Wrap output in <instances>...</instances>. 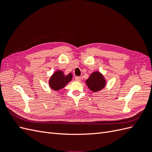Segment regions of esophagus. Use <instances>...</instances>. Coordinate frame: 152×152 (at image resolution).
Returning a JSON list of instances; mask_svg holds the SVG:
<instances>
[{
	"label": "esophagus",
	"instance_id": "1",
	"mask_svg": "<svg viewBox=\"0 0 152 152\" xmlns=\"http://www.w3.org/2000/svg\"><path fill=\"white\" fill-rule=\"evenodd\" d=\"M75 80L77 81V82H80V81L81 80V77L80 76H76L75 77Z\"/></svg>",
	"mask_w": 152,
	"mask_h": 152
}]
</instances>
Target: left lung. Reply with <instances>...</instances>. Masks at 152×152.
Segmentation results:
<instances>
[{
  "mask_svg": "<svg viewBox=\"0 0 152 152\" xmlns=\"http://www.w3.org/2000/svg\"><path fill=\"white\" fill-rule=\"evenodd\" d=\"M86 82L87 87L94 93L98 92L104 89L106 84V81L104 76L98 71L94 72L91 74L89 78L86 80Z\"/></svg>",
  "mask_w": 152,
  "mask_h": 152,
  "instance_id": "obj_1",
  "label": "left lung"
}]
</instances>
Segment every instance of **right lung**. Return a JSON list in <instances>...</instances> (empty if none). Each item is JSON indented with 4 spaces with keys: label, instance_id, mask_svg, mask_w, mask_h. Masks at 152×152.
Returning a JSON list of instances; mask_svg holds the SVG:
<instances>
[{
    "label": "right lung",
    "instance_id": "right-lung-1",
    "mask_svg": "<svg viewBox=\"0 0 152 152\" xmlns=\"http://www.w3.org/2000/svg\"><path fill=\"white\" fill-rule=\"evenodd\" d=\"M72 78V73L65 76L61 70L56 71L49 80V86L52 90L58 91L64 87Z\"/></svg>",
    "mask_w": 152,
    "mask_h": 152
}]
</instances>
